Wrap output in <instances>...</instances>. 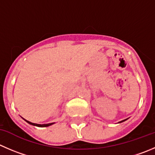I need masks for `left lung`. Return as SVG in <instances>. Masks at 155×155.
<instances>
[{
	"mask_svg": "<svg viewBox=\"0 0 155 155\" xmlns=\"http://www.w3.org/2000/svg\"><path fill=\"white\" fill-rule=\"evenodd\" d=\"M127 119H126V120H122V121H120V122H119V123H122V122H124V121H125V120H127Z\"/></svg>",
	"mask_w": 155,
	"mask_h": 155,
	"instance_id": "obj_1",
	"label": "left lung"
}]
</instances>
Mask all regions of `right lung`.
Wrapping results in <instances>:
<instances>
[{"mask_svg": "<svg viewBox=\"0 0 155 155\" xmlns=\"http://www.w3.org/2000/svg\"><path fill=\"white\" fill-rule=\"evenodd\" d=\"M25 120V119H24ZM26 121L28 124H31V125H33V126H36V127H49V126L52 125V124H54V123H51V124H33V123H31L29 122V121L28 120H25Z\"/></svg>", "mask_w": 155, "mask_h": 155, "instance_id": "right-lung-1", "label": "right lung"}]
</instances>
